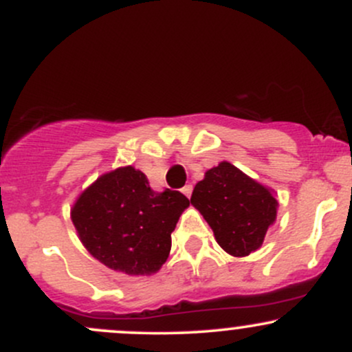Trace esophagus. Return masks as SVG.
<instances>
[{
    "label": "esophagus",
    "mask_w": 352,
    "mask_h": 352,
    "mask_svg": "<svg viewBox=\"0 0 352 352\" xmlns=\"http://www.w3.org/2000/svg\"><path fill=\"white\" fill-rule=\"evenodd\" d=\"M192 192H193L192 185H185V187L182 188V193H184V195L187 197V199H190V197H192Z\"/></svg>",
    "instance_id": "1"
}]
</instances>
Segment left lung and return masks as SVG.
<instances>
[{"label":"left lung","instance_id":"obj_1","mask_svg":"<svg viewBox=\"0 0 352 352\" xmlns=\"http://www.w3.org/2000/svg\"><path fill=\"white\" fill-rule=\"evenodd\" d=\"M190 201L213 230L217 243L232 256H248L260 248L276 220L278 201L272 190L230 162L205 172Z\"/></svg>","mask_w":352,"mask_h":352}]
</instances>
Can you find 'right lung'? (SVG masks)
Returning a JSON list of instances; mask_svg holds the SVG:
<instances>
[{"label":"right lung","instance_id":"right-lung-1","mask_svg":"<svg viewBox=\"0 0 352 352\" xmlns=\"http://www.w3.org/2000/svg\"><path fill=\"white\" fill-rule=\"evenodd\" d=\"M188 205L177 190L153 192L147 177L127 165L89 185L71 218L87 252L107 268L152 274L167 261L170 235Z\"/></svg>","mask_w":352,"mask_h":352}]
</instances>
